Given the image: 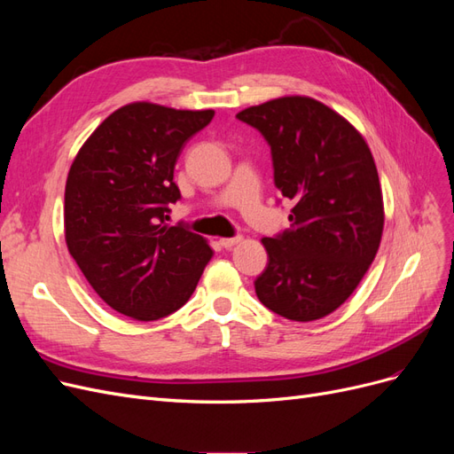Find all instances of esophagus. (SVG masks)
<instances>
[{
    "label": "esophagus",
    "instance_id": "34e87169",
    "mask_svg": "<svg viewBox=\"0 0 454 454\" xmlns=\"http://www.w3.org/2000/svg\"><path fill=\"white\" fill-rule=\"evenodd\" d=\"M242 240V237H231V239H219V244L223 246V248H232V246H237Z\"/></svg>",
    "mask_w": 454,
    "mask_h": 454
}]
</instances>
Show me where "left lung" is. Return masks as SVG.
<instances>
[{
	"label": "left lung",
	"instance_id": "obj_1",
	"mask_svg": "<svg viewBox=\"0 0 454 454\" xmlns=\"http://www.w3.org/2000/svg\"><path fill=\"white\" fill-rule=\"evenodd\" d=\"M237 117L263 134L274 185L294 202L292 229L261 240L269 263L255 294L287 320H320L352 295L379 250L384 204L373 155L345 117L309 96Z\"/></svg>",
	"mask_w": 454,
	"mask_h": 454
}]
</instances>
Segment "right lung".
Wrapping results in <instances>:
<instances>
[{
	"mask_svg": "<svg viewBox=\"0 0 454 454\" xmlns=\"http://www.w3.org/2000/svg\"><path fill=\"white\" fill-rule=\"evenodd\" d=\"M212 117L214 109L127 104L89 136L67 172V252L104 303L134 320L184 307L214 255L200 235L164 223L182 197L176 160Z\"/></svg>",
	"mask_w": 454,
	"mask_h": 454,
	"instance_id": "add662e5",
	"label": "right lung"
}]
</instances>
